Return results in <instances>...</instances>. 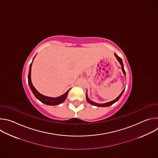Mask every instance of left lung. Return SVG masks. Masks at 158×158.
I'll list each match as a JSON object with an SVG mask.
<instances>
[{
	"label": "left lung",
	"instance_id": "left-lung-1",
	"mask_svg": "<svg viewBox=\"0 0 158 158\" xmlns=\"http://www.w3.org/2000/svg\"><path fill=\"white\" fill-rule=\"evenodd\" d=\"M114 55H115L116 57L117 58L120 64L121 65L122 71H123V72L124 74L126 76V72H125V70H124V65H123V61H122L121 58H120V57H119L117 54H114ZM124 89H125V88H124ZM124 89L123 90V91H122V93L119 94V96H118L116 99H114V101H111V102H107V103H104V104H98V103H96V102H93L92 101H91V100H90V99L88 98V96H87V93H86V99H87V101L89 103H90V104H92V105H94V106H98V107H107V106H110L112 105V104H113L114 102H116V101H118L119 99V98H121V96H122V94H123V93H124Z\"/></svg>",
	"mask_w": 158,
	"mask_h": 158
}]
</instances>
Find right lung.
I'll return each instance as SVG.
<instances>
[{
  "instance_id": "1",
  "label": "right lung",
  "mask_w": 158,
  "mask_h": 158,
  "mask_svg": "<svg viewBox=\"0 0 158 158\" xmlns=\"http://www.w3.org/2000/svg\"><path fill=\"white\" fill-rule=\"evenodd\" d=\"M34 60V59H33ZM33 62V60H32ZM32 63L30 65V68H29V75H28V83L29 85V87L31 89V91L32 92V93L34 94V95L35 96V97L39 99L40 102H42V103L47 104V105H50V106H55V105H58L59 104H61L62 102H63L65 99L67 98V94H68L69 91H67L65 94H64L63 95L57 97V98H50V97H47L41 94H40L37 90L35 89V87L33 86L32 82H31V67H32Z\"/></svg>"
}]
</instances>
